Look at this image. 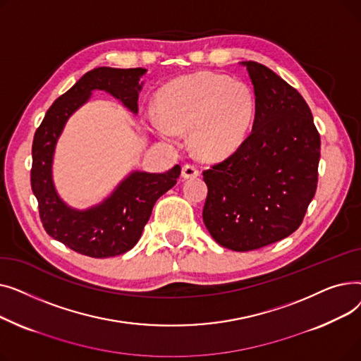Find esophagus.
<instances>
[{
  "label": "esophagus",
  "mask_w": 361,
  "mask_h": 361,
  "mask_svg": "<svg viewBox=\"0 0 361 361\" xmlns=\"http://www.w3.org/2000/svg\"><path fill=\"white\" fill-rule=\"evenodd\" d=\"M181 177L184 180H188V178H196L199 177V169L193 165H184L181 168Z\"/></svg>",
  "instance_id": "obj_1"
}]
</instances>
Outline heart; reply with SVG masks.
<instances>
[{
  "label": "heart",
  "mask_w": 361,
  "mask_h": 361,
  "mask_svg": "<svg viewBox=\"0 0 361 361\" xmlns=\"http://www.w3.org/2000/svg\"><path fill=\"white\" fill-rule=\"evenodd\" d=\"M157 111L161 118L152 120V128L164 142L177 145V131H188L196 154L214 162L233 155L247 137L256 101L245 83L200 71L162 87Z\"/></svg>",
  "instance_id": "heart-1"
}]
</instances>
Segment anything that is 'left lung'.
I'll return each instance as SVG.
<instances>
[{
    "mask_svg": "<svg viewBox=\"0 0 361 361\" xmlns=\"http://www.w3.org/2000/svg\"><path fill=\"white\" fill-rule=\"evenodd\" d=\"M256 97L250 136L203 171V222L214 240L250 252L291 235L317 187L320 136L301 94L267 66L241 61Z\"/></svg>",
    "mask_w": 361,
    "mask_h": 361,
    "instance_id": "obj_1",
    "label": "left lung"
}]
</instances>
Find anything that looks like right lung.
<instances>
[{"mask_svg":"<svg viewBox=\"0 0 361 361\" xmlns=\"http://www.w3.org/2000/svg\"><path fill=\"white\" fill-rule=\"evenodd\" d=\"M143 74L146 68L98 67L87 71L51 105L35 133L30 183L42 225L54 240L80 255L104 259L135 247L155 202L177 184L181 173L180 165L164 174L131 171L108 197L87 209L68 206L55 188L54 154L68 118L90 99L93 90L109 93L137 114Z\"/></svg>","mask_w":361,"mask_h":361,"instance_id":"add662e5","label":"right lung"}]
</instances>
